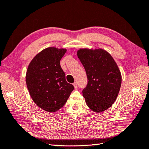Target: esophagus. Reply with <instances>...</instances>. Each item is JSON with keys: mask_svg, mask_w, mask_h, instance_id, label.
Listing matches in <instances>:
<instances>
[{"mask_svg": "<svg viewBox=\"0 0 149 149\" xmlns=\"http://www.w3.org/2000/svg\"><path fill=\"white\" fill-rule=\"evenodd\" d=\"M73 85L74 87V88L77 89L78 88V84H77V82H74V83H73Z\"/></svg>", "mask_w": 149, "mask_h": 149, "instance_id": "esophagus-1", "label": "esophagus"}]
</instances>
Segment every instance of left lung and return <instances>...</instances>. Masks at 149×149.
<instances>
[{"label": "left lung", "instance_id": "left-lung-1", "mask_svg": "<svg viewBox=\"0 0 149 149\" xmlns=\"http://www.w3.org/2000/svg\"><path fill=\"white\" fill-rule=\"evenodd\" d=\"M77 55L87 74V84L82 91L87 105L97 113L107 110L116 100L121 86L116 62L102 49H80Z\"/></svg>", "mask_w": 149, "mask_h": 149}]
</instances>
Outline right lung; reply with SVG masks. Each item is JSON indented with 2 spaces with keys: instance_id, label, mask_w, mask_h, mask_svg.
<instances>
[{
  "instance_id": "right-lung-1",
  "label": "right lung",
  "mask_w": 149,
  "mask_h": 149,
  "mask_svg": "<svg viewBox=\"0 0 149 149\" xmlns=\"http://www.w3.org/2000/svg\"><path fill=\"white\" fill-rule=\"evenodd\" d=\"M65 49L48 48L41 51L30 63L26 83L30 95L39 107L54 112L65 104L74 86L65 80L60 61Z\"/></svg>"
}]
</instances>
